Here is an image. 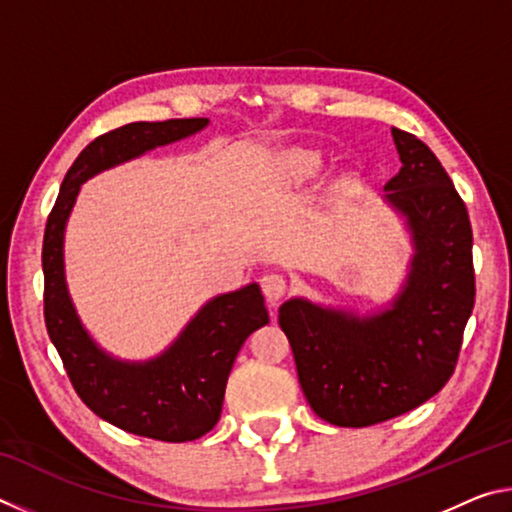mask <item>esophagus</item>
<instances>
[{
    "label": "esophagus",
    "instance_id": "esophagus-1",
    "mask_svg": "<svg viewBox=\"0 0 512 512\" xmlns=\"http://www.w3.org/2000/svg\"><path fill=\"white\" fill-rule=\"evenodd\" d=\"M262 291L268 300V305L275 309L277 302H280V298L287 293V280L277 273H268L262 277Z\"/></svg>",
    "mask_w": 512,
    "mask_h": 512
}]
</instances>
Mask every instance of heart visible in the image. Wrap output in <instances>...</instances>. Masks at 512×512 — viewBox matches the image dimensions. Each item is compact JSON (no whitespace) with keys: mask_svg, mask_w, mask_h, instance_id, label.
I'll return each instance as SVG.
<instances>
[{"mask_svg":"<svg viewBox=\"0 0 512 512\" xmlns=\"http://www.w3.org/2000/svg\"><path fill=\"white\" fill-rule=\"evenodd\" d=\"M289 167L298 178H311L316 176L320 167H323V155L318 151H307V149L293 151L289 158Z\"/></svg>","mask_w":512,"mask_h":512,"instance_id":"b5f03b06","label":"heart"}]
</instances>
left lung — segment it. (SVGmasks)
<instances>
[{"instance_id":"left-lung-1","label":"left lung","mask_w":512,"mask_h":512,"mask_svg":"<svg viewBox=\"0 0 512 512\" xmlns=\"http://www.w3.org/2000/svg\"><path fill=\"white\" fill-rule=\"evenodd\" d=\"M402 169L386 201L409 225L415 255L393 305L372 316L291 298L280 327L318 418L370 427L415 409L456 368L474 309L472 225L452 178L427 144L393 128Z\"/></svg>"}]
</instances>
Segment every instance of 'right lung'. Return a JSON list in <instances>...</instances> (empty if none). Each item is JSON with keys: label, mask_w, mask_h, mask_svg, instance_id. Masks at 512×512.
<instances>
[{"label": "right lung", "mask_w": 512, "mask_h": 512, "mask_svg": "<svg viewBox=\"0 0 512 512\" xmlns=\"http://www.w3.org/2000/svg\"><path fill=\"white\" fill-rule=\"evenodd\" d=\"M207 119L135 121L99 135L81 151L60 185L42 244L45 323L67 377L90 411L135 436L187 443L221 418L232 363L255 329L268 323L257 284L223 293L198 311L160 357L144 363L112 359L81 325L65 284V223L85 180L137 155L203 131Z\"/></svg>", "instance_id": "add662e5"}]
</instances>
